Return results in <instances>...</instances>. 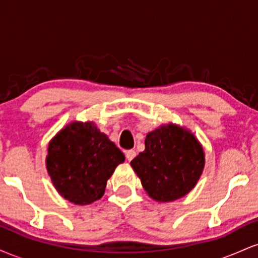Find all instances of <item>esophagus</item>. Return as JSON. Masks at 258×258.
I'll return each instance as SVG.
<instances>
[{
    "mask_svg": "<svg viewBox=\"0 0 258 258\" xmlns=\"http://www.w3.org/2000/svg\"><path fill=\"white\" fill-rule=\"evenodd\" d=\"M125 155H126V159L128 160V161H131V160L136 158V152L135 150H127V152L125 153Z\"/></svg>",
    "mask_w": 258,
    "mask_h": 258,
    "instance_id": "obj_1",
    "label": "esophagus"
}]
</instances>
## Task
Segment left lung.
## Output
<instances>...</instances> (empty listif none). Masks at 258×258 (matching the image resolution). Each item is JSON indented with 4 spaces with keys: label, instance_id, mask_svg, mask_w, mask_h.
Listing matches in <instances>:
<instances>
[{
    "label": "left lung",
    "instance_id": "left-lung-1",
    "mask_svg": "<svg viewBox=\"0 0 258 258\" xmlns=\"http://www.w3.org/2000/svg\"><path fill=\"white\" fill-rule=\"evenodd\" d=\"M204 165L205 154L197 138L174 125L148 133L146 150L131 161L149 197L162 203L188 194L199 180Z\"/></svg>",
    "mask_w": 258,
    "mask_h": 258
}]
</instances>
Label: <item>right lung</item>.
<instances>
[{
	"instance_id": "1",
	"label": "right lung",
	"mask_w": 258,
	"mask_h": 258,
	"mask_svg": "<svg viewBox=\"0 0 258 258\" xmlns=\"http://www.w3.org/2000/svg\"><path fill=\"white\" fill-rule=\"evenodd\" d=\"M123 161L121 150L94 123L74 122L49 143L46 165L61 197L87 205L102 198L106 180Z\"/></svg>"
}]
</instances>
